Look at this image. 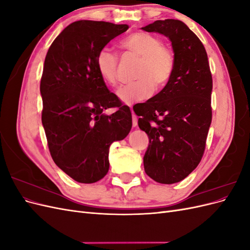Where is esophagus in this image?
<instances>
[{
  "mask_svg": "<svg viewBox=\"0 0 250 250\" xmlns=\"http://www.w3.org/2000/svg\"><path fill=\"white\" fill-rule=\"evenodd\" d=\"M130 109L132 111V126L133 127H137L138 126V118H137V116L134 115V112L132 110V107H130Z\"/></svg>",
  "mask_w": 250,
  "mask_h": 250,
  "instance_id": "obj_1",
  "label": "esophagus"
}]
</instances>
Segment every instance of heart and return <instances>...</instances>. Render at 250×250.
<instances>
[{"label": "heart", "instance_id": "b5f03b06", "mask_svg": "<svg viewBox=\"0 0 250 250\" xmlns=\"http://www.w3.org/2000/svg\"><path fill=\"white\" fill-rule=\"evenodd\" d=\"M160 37L144 31L128 35L120 46L128 53L139 57L133 78L137 79L121 86L118 97L125 103L145 100L153 88L160 89L171 80L175 70V57L165 46ZM96 67L102 80L110 86L118 83V56L108 48L101 49L96 56Z\"/></svg>", "mask_w": 250, "mask_h": 250}]
</instances>
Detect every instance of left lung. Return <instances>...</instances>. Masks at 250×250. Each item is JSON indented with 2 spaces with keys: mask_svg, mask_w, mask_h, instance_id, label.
<instances>
[{
  "mask_svg": "<svg viewBox=\"0 0 250 250\" xmlns=\"http://www.w3.org/2000/svg\"><path fill=\"white\" fill-rule=\"evenodd\" d=\"M142 29L168 36L175 57L168 84L133 106L140 129L149 138L145 172L157 183L171 185L185 179L203 156L211 122L213 78L204 46L185 22L168 19Z\"/></svg>",
  "mask_w": 250,
  "mask_h": 250,
  "instance_id": "obj_1",
  "label": "left lung"
}]
</instances>
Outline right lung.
<instances>
[{
  "label": "right lung",
  "mask_w": 250,
  "mask_h": 250,
  "mask_svg": "<svg viewBox=\"0 0 250 250\" xmlns=\"http://www.w3.org/2000/svg\"><path fill=\"white\" fill-rule=\"evenodd\" d=\"M127 25L77 21L50 46L41 79L42 122L53 161L81 184L102 179L109 169L110 144L127 137L130 109L107 88L96 56ZM116 108L111 115L103 110Z\"/></svg>",
  "instance_id": "1"
}]
</instances>
